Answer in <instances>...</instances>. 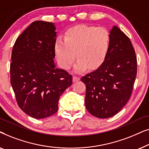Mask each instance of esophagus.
<instances>
[{
    "label": "esophagus",
    "mask_w": 149,
    "mask_h": 149,
    "mask_svg": "<svg viewBox=\"0 0 149 149\" xmlns=\"http://www.w3.org/2000/svg\"><path fill=\"white\" fill-rule=\"evenodd\" d=\"M79 79H80V78H79V77H77V76H73L72 77L73 82H77V81H79Z\"/></svg>",
    "instance_id": "obj_1"
}]
</instances>
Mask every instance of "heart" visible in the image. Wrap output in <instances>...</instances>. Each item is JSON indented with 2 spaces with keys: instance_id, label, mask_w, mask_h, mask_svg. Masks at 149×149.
Masks as SVG:
<instances>
[{
  "instance_id": "b5f03b06",
  "label": "heart",
  "mask_w": 149,
  "mask_h": 149,
  "mask_svg": "<svg viewBox=\"0 0 149 149\" xmlns=\"http://www.w3.org/2000/svg\"><path fill=\"white\" fill-rule=\"evenodd\" d=\"M110 35L105 28L81 25L66 32L64 39L58 37L55 43V52L60 66L68 70L76 58L75 72L80 73L95 69L102 64L109 52Z\"/></svg>"
}]
</instances>
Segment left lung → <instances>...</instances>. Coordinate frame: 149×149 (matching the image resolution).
Returning <instances> with one entry per match:
<instances>
[{
    "instance_id": "obj_1",
    "label": "left lung",
    "mask_w": 149,
    "mask_h": 149,
    "mask_svg": "<svg viewBox=\"0 0 149 149\" xmlns=\"http://www.w3.org/2000/svg\"><path fill=\"white\" fill-rule=\"evenodd\" d=\"M109 35L104 61L81 78L86 85V109L100 119L113 117L123 109L131 96L137 73V59L130 38L116 26Z\"/></svg>"
}]
</instances>
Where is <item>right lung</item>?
<instances>
[{
    "label": "right lung",
    "instance_id": "obj_1",
    "mask_svg": "<svg viewBox=\"0 0 149 149\" xmlns=\"http://www.w3.org/2000/svg\"><path fill=\"white\" fill-rule=\"evenodd\" d=\"M54 23L35 21L14 44L10 64L11 84L17 104L35 119H43L58 111V100L72 83V77L57 68Z\"/></svg>",
    "mask_w": 149,
    "mask_h": 149
}]
</instances>
